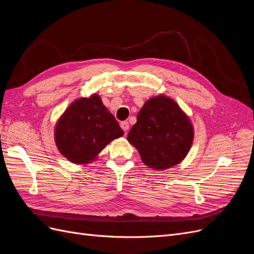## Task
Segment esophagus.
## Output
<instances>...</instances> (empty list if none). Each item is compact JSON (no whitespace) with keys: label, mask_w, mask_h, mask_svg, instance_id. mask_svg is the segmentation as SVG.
I'll return each instance as SVG.
<instances>
[{"label":"esophagus","mask_w":254,"mask_h":254,"mask_svg":"<svg viewBox=\"0 0 254 254\" xmlns=\"http://www.w3.org/2000/svg\"><path fill=\"white\" fill-rule=\"evenodd\" d=\"M121 127H122L123 130H124L125 132H127V130L129 129V123L126 122V121H125V122H122V123H121Z\"/></svg>","instance_id":"34e87169"}]
</instances>
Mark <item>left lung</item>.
Masks as SVG:
<instances>
[{
  "mask_svg": "<svg viewBox=\"0 0 254 254\" xmlns=\"http://www.w3.org/2000/svg\"><path fill=\"white\" fill-rule=\"evenodd\" d=\"M127 140L139 151L145 165L167 170L187 157L193 144L194 127L173 98L160 94L145 102Z\"/></svg>",
  "mask_w": 254,
  "mask_h": 254,
  "instance_id": "obj_1",
  "label": "left lung"
}]
</instances>
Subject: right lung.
<instances>
[{
  "label": "right lung",
  "instance_id": "1",
  "mask_svg": "<svg viewBox=\"0 0 254 254\" xmlns=\"http://www.w3.org/2000/svg\"><path fill=\"white\" fill-rule=\"evenodd\" d=\"M124 134L98 94L76 99L58 119L54 137L61 155L74 164L95 161L107 145Z\"/></svg>",
  "mask_w": 254,
  "mask_h": 254
}]
</instances>
